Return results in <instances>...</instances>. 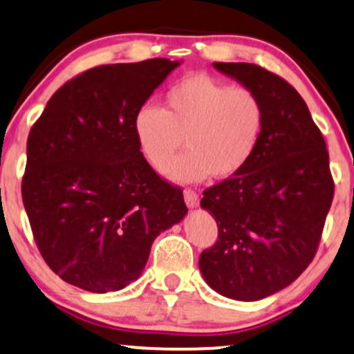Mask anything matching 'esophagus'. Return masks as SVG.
<instances>
[{
    "mask_svg": "<svg viewBox=\"0 0 354 354\" xmlns=\"http://www.w3.org/2000/svg\"><path fill=\"white\" fill-rule=\"evenodd\" d=\"M184 198H185V203L189 209H194V207L198 205V194L194 192L192 189L184 190Z\"/></svg>",
    "mask_w": 354,
    "mask_h": 354,
    "instance_id": "obj_1",
    "label": "esophagus"
}]
</instances>
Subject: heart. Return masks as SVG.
Wrapping results in <instances>:
<instances>
[{"label":"heart","mask_w":354,"mask_h":354,"mask_svg":"<svg viewBox=\"0 0 354 354\" xmlns=\"http://www.w3.org/2000/svg\"><path fill=\"white\" fill-rule=\"evenodd\" d=\"M265 131V106L255 91L209 74H190L165 95V109L139 107L134 132L140 151L170 180L190 184L205 177L230 178L247 167Z\"/></svg>","instance_id":"obj_1"}]
</instances>
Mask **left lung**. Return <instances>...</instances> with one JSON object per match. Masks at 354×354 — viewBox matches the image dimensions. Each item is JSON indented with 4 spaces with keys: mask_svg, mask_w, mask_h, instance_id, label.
<instances>
[{
    "mask_svg": "<svg viewBox=\"0 0 354 354\" xmlns=\"http://www.w3.org/2000/svg\"><path fill=\"white\" fill-rule=\"evenodd\" d=\"M214 68L260 95L265 131L247 167L203 192L201 207L215 217L218 240L201 253L198 267L217 293L257 301L311 263L335 184L325 139L295 87L248 62Z\"/></svg>",
    "mask_w": 354,
    "mask_h": 354,
    "instance_id": "8db88e82",
    "label": "left lung"
}]
</instances>
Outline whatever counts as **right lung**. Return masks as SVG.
I'll use <instances>...</instances> for the list:
<instances>
[{"instance_id":"add662e5","label":"right lung","mask_w":354,"mask_h":354,"mask_svg":"<svg viewBox=\"0 0 354 354\" xmlns=\"http://www.w3.org/2000/svg\"><path fill=\"white\" fill-rule=\"evenodd\" d=\"M178 66L157 57L86 71L53 94L29 132L24 209L46 263L77 288H126L156 236L189 212L134 132L136 112Z\"/></svg>"}]
</instances>
